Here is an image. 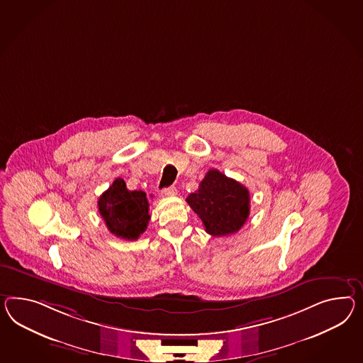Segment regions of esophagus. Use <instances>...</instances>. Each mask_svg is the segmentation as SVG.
<instances>
[{"mask_svg":"<svg viewBox=\"0 0 363 363\" xmlns=\"http://www.w3.org/2000/svg\"><path fill=\"white\" fill-rule=\"evenodd\" d=\"M177 194V188L175 186H168L162 189V195L166 196V197H171V196H175Z\"/></svg>","mask_w":363,"mask_h":363,"instance_id":"34e87169","label":"esophagus"}]
</instances>
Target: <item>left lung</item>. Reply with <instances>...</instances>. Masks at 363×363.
Listing matches in <instances>:
<instances>
[{
  "label": "left lung",
  "instance_id": "left-lung-1",
  "mask_svg": "<svg viewBox=\"0 0 363 363\" xmlns=\"http://www.w3.org/2000/svg\"><path fill=\"white\" fill-rule=\"evenodd\" d=\"M186 203L204 223L205 232L214 237L238 232L250 214L249 189L214 168L188 195Z\"/></svg>",
  "mask_w": 363,
  "mask_h": 363
}]
</instances>
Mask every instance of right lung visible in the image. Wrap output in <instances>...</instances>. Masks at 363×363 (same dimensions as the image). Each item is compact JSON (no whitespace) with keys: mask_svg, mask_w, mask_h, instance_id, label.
Here are the masks:
<instances>
[{"mask_svg":"<svg viewBox=\"0 0 363 363\" xmlns=\"http://www.w3.org/2000/svg\"><path fill=\"white\" fill-rule=\"evenodd\" d=\"M97 204L108 230L120 238L135 241L147 229L150 214L146 194L129 191L121 177L100 196Z\"/></svg>","mask_w":363,"mask_h":363,"instance_id":"add662e5","label":"right lung"}]
</instances>
